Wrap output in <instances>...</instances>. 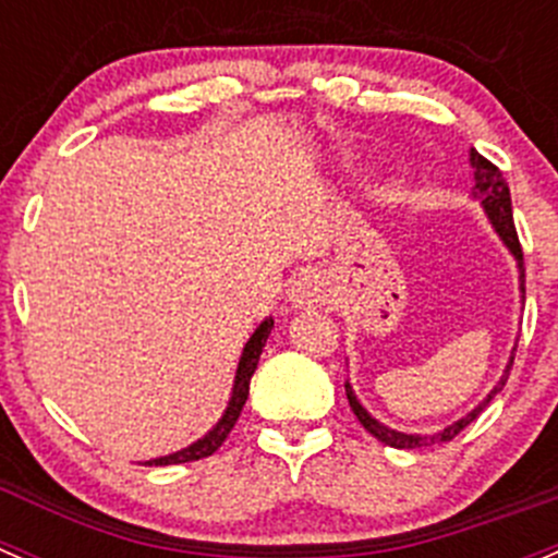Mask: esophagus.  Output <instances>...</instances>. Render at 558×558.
Here are the masks:
<instances>
[{"label":"esophagus","mask_w":558,"mask_h":558,"mask_svg":"<svg viewBox=\"0 0 558 558\" xmlns=\"http://www.w3.org/2000/svg\"><path fill=\"white\" fill-rule=\"evenodd\" d=\"M328 301V281H325L319 274L308 271L303 277L295 279L290 290V303L295 308H314L323 306Z\"/></svg>","instance_id":"34e87169"}]
</instances>
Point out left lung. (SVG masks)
I'll list each match as a JSON object with an SVG mask.
<instances>
[{"mask_svg": "<svg viewBox=\"0 0 558 558\" xmlns=\"http://www.w3.org/2000/svg\"><path fill=\"white\" fill-rule=\"evenodd\" d=\"M469 162H472L474 168V186H472V197L474 201H480V206H483L485 217L490 219V225H494V230L499 233V239L505 241L507 250L512 252V257L518 260V274H521V298H526V274H523V250H521V241H518V233H515V225H512V203H510V186H507L505 175H501V170L496 168L494 162H488V159L483 157V154H477L472 148L469 151ZM518 347V344H515ZM510 368H512V355H510V363H507L505 374H501V379L496 383V388L490 390L488 396H485L483 401H480L477 407H474L469 415L461 417V421L450 423L448 428H442V432L437 434H404V432H393V428L383 426V423L377 421V417L368 415L366 410H363V404L357 401L355 390H352L350 383H344V390H347V401H350L352 412H355V417L361 421V426L366 428L372 437H377L379 442L390 445V448H399V450H412V448H428V445H442V442H450V439L459 437L461 432L469 426V423L474 421V417L480 415V412L485 410V407L490 404V399H494L496 393H499L501 388H505L507 377H510Z\"/></svg>", "mask_w": 558, "mask_h": 558, "instance_id": "1", "label": "left lung"}]
</instances>
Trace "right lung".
I'll use <instances>...</instances> for the list:
<instances>
[{
	"label": "right lung",
	"mask_w": 558,
	"mask_h": 558,
	"mask_svg": "<svg viewBox=\"0 0 558 558\" xmlns=\"http://www.w3.org/2000/svg\"><path fill=\"white\" fill-rule=\"evenodd\" d=\"M271 328H274V319H271V317L263 319L260 328H257L255 333L250 336V341H246L244 352H241L239 368H235L233 396H230L228 410H225V415L219 417L217 426H214L211 432H208L203 439H197V442H192L190 448L179 450V453L162 456V459L146 461V466H168V464H186V461H201V459H206V456L217 453V450L222 448V442H225V439H228V434L233 432L235 421H239L241 410H244L246 396H250L252 374H255L257 361H260V352H263V347H266L268 333H271Z\"/></svg>",
	"instance_id": "obj_1"
}]
</instances>
